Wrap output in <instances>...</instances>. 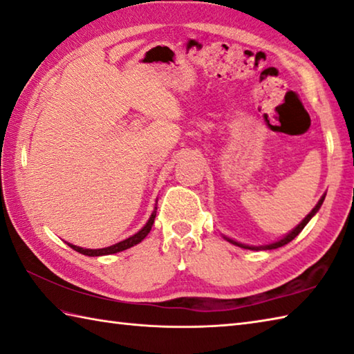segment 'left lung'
I'll list each match as a JSON object with an SVG mask.
<instances>
[{
    "label": "left lung",
    "mask_w": 354,
    "mask_h": 354,
    "mask_svg": "<svg viewBox=\"0 0 354 354\" xmlns=\"http://www.w3.org/2000/svg\"><path fill=\"white\" fill-rule=\"evenodd\" d=\"M324 198H325V196H322V198L319 200L317 202V205L315 206V208H313V211L310 212L308 216H306L301 223H299L295 230H292L290 234H286L283 239H281V240H277V242H274V243H270V245H263V246H248V245H243V243H239V242H234V240H231V239H228V237H225L226 240H228V242H231V243H234V245H237V246H242V248H245V250H254V251H259V250H276V248H281V246H283V245H286V243H290L292 239H295L296 236H299V232H301L304 228H305V225L310 222L311 220V217L316 214V212L319 211V208H321V205L324 203Z\"/></svg>",
    "instance_id": "obj_1"
}]
</instances>
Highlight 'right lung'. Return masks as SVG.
Instances as JSON below:
<instances>
[{"label":"right lung","mask_w":354,"mask_h":354,"mask_svg":"<svg viewBox=\"0 0 354 354\" xmlns=\"http://www.w3.org/2000/svg\"><path fill=\"white\" fill-rule=\"evenodd\" d=\"M156 214H157V206L154 208V212H152L148 223H146L142 230H140L137 234L131 236L129 239L126 240H122V242H118L115 245L112 246H108V248H102V250H88V248H80V246H75V245H71L68 243L72 250H75L77 252H82V254L84 256H108V254H115V252H120V251H124L131 248V246H134L137 243L142 242V240L149 234V231L152 228V225H154V218H156Z\"/></svg>","instance_id":"1"}]
</instances>
